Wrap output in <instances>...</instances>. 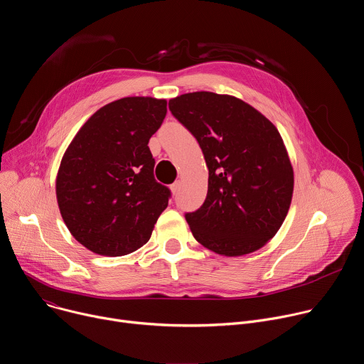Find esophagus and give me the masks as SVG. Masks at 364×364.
I'll use <instances>...</instances> for the list:
<instances>
[{"instance_id": "esophagus-1", "label": "esophagus", "mask_w": 364, "mask_h": 364, "mask_svg": "<svg viewBox=\"0 0 364 364\" xmlns=\"http://www.w3.org/2000/svg\"><path fill=\"white\" fill-rule=\"evenodd\" d=\"M180 181H176V183H173L171 184V191H173V194H177L178 191H180Z\"/></svg>"}]
</instances>
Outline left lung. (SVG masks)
Segmentation results:
<instances>
[{"mask_svg": "<svg viewBox=\"0 0 364 364\" xmlns=\"http://www.w3.org/2000/svg\"><path fill=\"white\" fill-rule=\"evenodd\" d=\"M168 108L197 139L209 168L204 203L186 213L196 240L225 256L267 245L294 191V170L275 125L246 102L213 92L184 93Z\"/></svg>", "mask_w": 364, "mask_h": 364, "instance_id": "left-lung-1", "label": "left lung"}]
</instances>
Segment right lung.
Returning a JSON list of instances; mask_svg holds the SVG:
<instances>
[{
    "label": "right lung",
    "mask_w": 364,
    "mask_h": 364,
    "mask_svg": "<svg viewBox=\"0 0 364 364\" xmlns=\"http://www.w3.org/2000/svg\"><path fill=\"white\" fill-rule=\"evenodd\" d=\"M167 100L122 97L96 111L68 146L56 178L62 218L73 237L103 256L145 245L171 191L154 177L148 148Z\"/></svg>",
    "instance_id": "add662e5"
}]
</instances>
